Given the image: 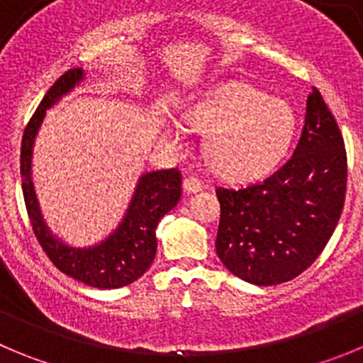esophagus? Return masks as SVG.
Wrapping results in <instances>:
<instances>
[{"label": "esophagus", "mask_w": 363, "mask_h": 363, "mask_svg": "<svg viewBox=\"0 0 363 363\" xmlns=\"http://www.w3.org/2000/svg\"><path fill=\"white\" fill-rule=\"evenodd\" d=\"M182 188H184V193H188V195H193V193L202 191V189H204V184H202L201 179L188 177L184 181V184H182Z\"/></svg>", "instance_id": "obj_1"}]
</instances>
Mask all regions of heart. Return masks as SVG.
I'll return each mask as SVG.
<instances>
[{
  "label": "heart",
  "instance_id": "obj_1",
  "mask_svg": "<svg viewBox=\"0 0 363 363\" xmlns=\"http://www.w3.org/2000/svg\"><path fill=\"white\" fill-rule=\"evenodd\" d=\"M186 121L199 130H211L208 155L216 170L231 177L267 174L284 157L297 128L296 113L286 101L242 82L209 87L186 111ZM164 134L182 141L184 130L168 120Z\"/></svg>",
  "mask_w": 363,
  "mask_h": 363
}]
</instances>
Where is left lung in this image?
Returning <instances> with one entry per match:
<instances>
[{
  "label": "left lung",
  "instance_id": "1",
  "mask_svg": "<svg viewBox=\"0 0 363 363\" xmlns=\"http://www.w3.org/2000/svg\"><path fill=\"white\" fill-rule=\"evenodd\" d=\"M347 159L338 125L317 89L294 155L262 182L216 188V254L229 272L258 286L308 269L330 242L344 208Z\"/></svg>",
  "mask_w": 363,
  "mask_h": 363
}]
</instances>
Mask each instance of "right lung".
<instances>
[{
	"label": "right lung",
	"instance_id": "right-lung-1",
	"mask_svg": "<svg viewBox=\"0 0 363 363\" xmlns=\"http://www.w3.org/2000/svg\"><path fill=\"white\" fill-rule=\"evenodd\" d=\"M86 80L82 67H73L50 87L35 114L26 125L21 143V181L32 229L53 265L66 276L93 289L111 290L140 279L152 265L157 250L155 228L159 220L181 201L182 179L179 170L145 172L135 182L130 202L116 228L100 242L79 247L64 242L48 228L37 201L32 179V159L37 134L46 111Z\"/></svg>",
	"mask_w": 363,
	"mask_h": 363
}]
</instances>
